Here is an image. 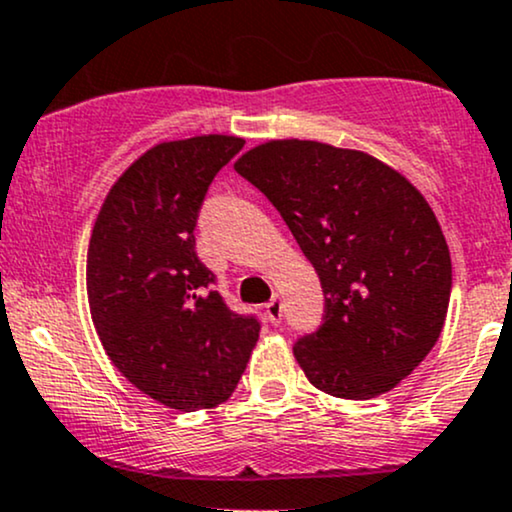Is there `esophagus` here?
Listing matches in <instances>:
<instances>
[{
	"instance_id": "obj_1",
	"label": "esophagus",
	"mask_w": 512,
	"mask_h": 512,
	"mask_svg": "<svg viewBox=\"0 0 512 512\" xmlns=\"http://www.w3.org/2000/svg\"><path fill=\"white\" fill-rule=\"evenodd\" d=\"M266 314H268V321L273 323V326H278L282 321V299L278 294H273V299L266 304Z\"/></svg>"
}]
</instances>
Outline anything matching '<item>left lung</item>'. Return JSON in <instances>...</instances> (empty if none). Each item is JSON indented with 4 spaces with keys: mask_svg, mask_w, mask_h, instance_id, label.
<instances>
[{
    "mask_svg": "<svg viewBox=\"0 0 512 512\" xmlns=\"http://www.w3.org/2000/svg\"><path fill=\"white\" fill-rule=\"evenodd\" d=\"M234 170L278 208L321 280L326 314L294 345L311 386L369 400L410 376L446 323L453 266L422 191L364 150L278 138Z\"/></svg>",
    "mask_w": 512,
    "mask_h": 512,
    "instance_id": "left-lung-1",
    "label": "left lung"
}]
</instances>
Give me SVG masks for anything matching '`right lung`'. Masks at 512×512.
Wrapping results in <instances>:
<instances>
[{
	"instance_id": "obj_1",
	"label": "right lung",
	"mask_w": 512,
	"mask_h": 512,
	"mask_svg": "<svg viewBox=\"0 0 512 512\" xmlns=\"http://www.w3.org/2000/svg\"><path fill=\"white\" fill-rule=\"evenodd\" d=\"M244 138L162 141L105 196L88 244L93 326L129 383L179 412L225 402L256 347V318L227 309L196 256V218Z\"/></svg>"
}]
</instances>
